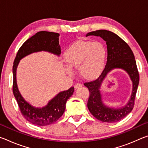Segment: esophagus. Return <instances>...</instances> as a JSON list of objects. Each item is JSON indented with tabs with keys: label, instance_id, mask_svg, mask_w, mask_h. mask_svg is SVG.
<instances>
[{
	"label": "esophagus",
	"instance_id": "34e87169",
	"mask_svg": "<svg viewBox=\"0 0 148 148\" xmlns=\"http://www.w3.org/2000/svg\"><path fill=\"white\" fill-rule=\"evenodd\" d=\"M82 87V85L81 84H76L74 86V89H77L80 88V87Z\"/></svg>",
	"mask_w": 148,
	"mask_h": 148
}]
</instances>
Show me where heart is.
Here are the masks:
<instances>
[{
	"instance_id": "obj_1",
	"label": "heart",
	"mask_w": 148,
	"mask_h": 148,
	"mask_svg": "<svg viewBox=\"0 0 148 148\" xmlns=\"http://www.w3.org/2000/svg\"><path fill=\"white\" fill-rule=\"evenodd\" d=\"M107 50L99 41L79 40L64 52V57L70 68L78 69L82 77L89 79L101 73L106 64ZM68 71L71 69L68 68Z\"/></svg>"
}]
</instances>
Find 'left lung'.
<instances>
[{
    "mask_svg": "<svg viewBox=\"0 0 148 148\" xmlns=\"http://www.w3.org/2000/svg\"><path fill=\"white\" fill-rule=\"evenodd\" d=\"M100 36L106 42L108 57L105 68L97 79L86 82L84 86L88 88L89 97L87 107L95 118L102 122L114 123L126 117L133 109L134 99L139 84V73L133 52L129 45L116 34L106 30H98L86 34ZM123 69L129 74L133 82L131 98L125 106L113 109L106 106L101 101L100 88L102 82L107 74L113 69Z\"/></svg>",
    "mask_w": 148,
    "mask_h": 148,
    "instance_id": "left-lung-1",
    "label": "left lung"
}]
</instances>
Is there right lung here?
I'll return each instance as SVG.
<instances>
[{
  "mask_svg": "<svg viewBox=\"0 0 148 148\" xmlns=\"http://www.w3.org/2000/svg\"><path fill=\"white\" fill-rule=\"evenodd\" d=\"M59 34L56 32L40 31L24 42L17 51L13 65V92L21 114L29 122L46 126L56 122L64 112L67 100L74 91L73 87L60 92L49 101L46 106L36 108L27 102L21 96L17 86L16 71L19 61L24 57L34 52L47 51L57 56L61 54L59 44Z\"/></svg>",
  "mask_w": 148,
  "mask_h": 148,
  "instance_id": "add662e5",
  "label": "right lung"
}]
</instances>
